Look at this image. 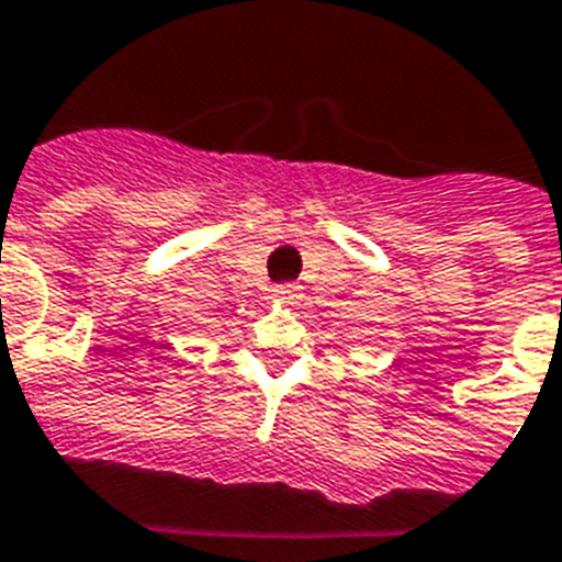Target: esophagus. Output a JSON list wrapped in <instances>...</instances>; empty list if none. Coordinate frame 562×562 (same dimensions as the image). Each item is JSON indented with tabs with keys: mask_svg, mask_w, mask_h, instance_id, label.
<instances>
[{
	"mask_svg": "<svg viewBox=\"0 0 562 562\" xmlns=\"http://www.w3.org/2000/svg\"><path fill=\"white\" fill-rule=\"evenodd\" d=\"M273 297L280 300V303H297L303 297V285H297V282H282V285L273 289Z\"/></svg>",
	"mask_w": 562,
	"mask_h": 562,
	"instance_id": "34e87169",
	"label": "esophagus"
}]
</instances>
